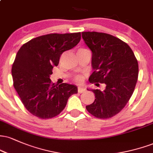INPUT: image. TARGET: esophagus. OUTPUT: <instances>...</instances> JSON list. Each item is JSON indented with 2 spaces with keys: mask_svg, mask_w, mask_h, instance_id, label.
<instances>
[{
  "mask_svg": "<svg viewBox=\"0 0 153 153\" xmlns=\"http://www.w3.org/2000/svg\"><path fill=\"white\" fill-rule=\"evenodd\" d=\"M78 93L81 94V93H83L84 91H85V88H83L82 86H79L78 88Z\"/></svg>",
  "mask_w": 153,
  "mask_h": 153,
  "instance_id": "1",
  "label": "esophagus"
}]
</instances>
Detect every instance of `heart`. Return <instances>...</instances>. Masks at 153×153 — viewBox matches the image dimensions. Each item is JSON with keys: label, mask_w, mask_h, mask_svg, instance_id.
Masks as SVG:
<instances>
[{"label": "heart", "mask_w": 153, "mask_h": 153, "mask_svg": "<svg viewBox=\"0 0 153 153\" xmlns=\"http://www.w3.org/2000/svg\"><path fill=\"white\" fill-rule=\"evenodd\" d=\"M75 80H76L77 82H80V81H81V80H82V78H81V77L78 76V77H77Z\"/></svg>", "instance_id": "obj_1"}]
</instances>
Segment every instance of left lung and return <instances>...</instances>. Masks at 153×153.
I'll list each match as a JSON object with an SVG mask.
<instances>
[{
  "label": "left lung",
  "instance_id": "left-lung-1",
  "mask_svg": "<svg viewBox=\"0 0 153 153\" xmlns=\"http://www.w3.org/2000/svg\"><path fill=\"white\" fill-rule=\"evenodd\" d=\"M82 37L92 52L93 72L89 80L104 90L88 89L95 101L86 106L94 117L108 119L120 112L134 92L138 78V62L127 43L112 35L96 31L82 32Z\"/></svg>",
  "mask_w": 153,
  "mask_h": 153
}]
</instances>
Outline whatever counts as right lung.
<instances>
[{"label":"right lung","instance_id":"obj_1","mask_svg":"<svg viewBox=\"0 0 153 153\" xmlns=\"http://www.w3.org/2000/svg\"><path fill=\"white\" fill-rule=\"evenodd\" d=\"M80 38V32L43 35L19 49L11 69L13 86L31 114L40 119L56 117L64 109L70 96L78 94L75 85L57 86L51 82L50 77L61 54L76 46Z\"/></svg>","mask_w":153,"mask_h":153}]
</instances>
